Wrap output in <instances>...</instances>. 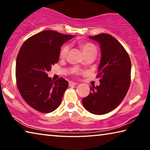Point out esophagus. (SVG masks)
<instances>
[{
  "mask_svg": "<svg viewBox=\"0 0 150 150\" xmlns=\"http://www.w3.org/2000/svg\"><path fill=\"white\" fill-rule=\"evenodd\" d=\"M77 83L75 82H73V81H69V86H72V85H75Z\"/></svg>",
  "mask_w": 150,
  "mask_h": 150,
  "instance_id": "obj_1",
  "label": "esophagus"
}]
</instances>
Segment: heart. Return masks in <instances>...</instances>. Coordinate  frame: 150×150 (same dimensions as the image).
Returning a JSON list of instances; mask_svg holds the SVG:
<instances>
[{
	"label": "heart",
	"mask_w": 150,
	"mask_h": 150,
	"mask_svg": "<svg viewBox=\"0 0 150 150\" xmlns=\"http://www.w3.org/2000/svg\"><path fill=\"white\" fill-rule=\"evenodd\" d=\"M79 45L82 50L83 54L87 57H95L96 54H97V47L96 45L93 44V43L89 42H83L79 41ZM68 51H69V46L67 45H65L62 47L59 52V57L61 59H64L67 56ZM80 73V71L77 68H74L72 70V73L75 75H77Z\"/></svg>",
	"instance_id": "b5f03b06"
}]
</instances>
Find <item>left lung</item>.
Returning a JSON list of instances; mask_svg holds the SVG:
<instances>
[{
  "label": "left lung",
  "mask_w": 150,
  "mask_h": 150,
  "mask_svg": "<svg viewBox=\"0 0 150 150\" xmlns=\"http://www.w3.org/2000/svg\"><path fill=\"white\" fill-rule=\"evenodd\" d=\"M99 43L100 63L98 68L100 85L90 87L91 92L83 98L87 111L101 115L113 110L125 97L130 85L131 62L126 50L117 40L105 34L89 36Z\"/></svg>",
  "instance_id": "8db88e82"
}]
</instances>
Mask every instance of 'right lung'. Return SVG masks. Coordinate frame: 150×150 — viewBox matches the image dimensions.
Wrapping results in <instances>:
<instances>
[{
  "mask_svg": "<svg viewBox=\"0 0 150 150\" xmlns=\"http://www.w3.org/2000/svg\"><path fill=\"white\" fill-rule=\"evenodd\" d=\"M73 37L44 30L27 39L20 47L16 63L17 87L35 110L49 113L60 105L69 83L62 77L54 81L47 73L59 61L63 43Z\"/></svg>",
  "mask_w": 150,
  "mask_h": 150,
  "instance_id": "1",
  "label": "right lung"
}]
</instances>
